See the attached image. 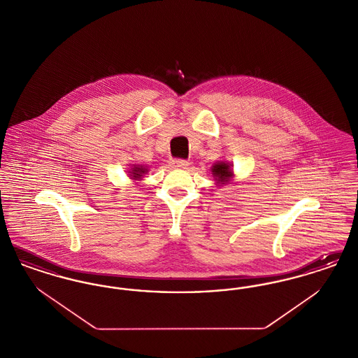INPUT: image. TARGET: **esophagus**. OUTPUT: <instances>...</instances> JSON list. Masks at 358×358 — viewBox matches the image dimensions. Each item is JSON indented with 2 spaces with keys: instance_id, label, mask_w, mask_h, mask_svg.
I'll return each instance as SVG.
<instances>
[{
  "instance_id": "34e87169",
  "label": "esophagus",
  "mask_w": 358,
  "mask_h": 358,
  "mask_svg": "<svg viewBox=\"0 0 358 358\" xmlns=\"http://www.w3.org/2000/svg\"><path fill=\"white\" fill-rule=\"evenodd\" d=\"M169 164L171 168H178V169H187L189 166V162L185 159H171Z\"/></svg>"
}]
</instances>
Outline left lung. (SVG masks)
<instances>
[{
	"label": "left lung",
	"instance_id": "obj_1",
	"mask_svg": "<svg viewBox=\"0 0 358 358\" xmlns=\"http://www.w3.org/2000/svg\"><path fill=\"white\" fill-rule=\"evenodd\" d=\"M213 180L216 187H224L228 184H234L235 181V173H234V165H231L227 161H217L210 168Z\"/></svg>",
	"mask_w": 358,
	"mask_h": 358
}]
</instances>
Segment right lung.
<instances>
[{
    "mask_svg": "<svg viewBox=\"0 0 358 358\" xmlns=\"http://www.w3.org/2000/svg\"><path fill=\"white\" fill-rule=\"evenodd\" d=\"M148 173H149V166H145V165H129V169H127V174L133 181H141Z\"/></svg>",
    "mask_w": 358,
    "mask_h": 358,
    "instance_id": "1",
    "label": "right lung"
}]
</instances>
